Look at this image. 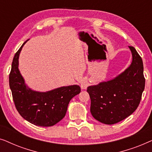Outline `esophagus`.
Instances as JSON below:
<instances>
[{
  "label": "esophagus",
  "instance_id": "obj_1",
  "mask_svg": "<svg viewBox=\"0 0 152 152\" xmlns=\"http://www.w3.org/2000/svg\"><path fill=\"white\" fill-rule=\"evenodd\" d=\"M88 82H87L86 80H83L81 81V83H80V86H81V88L83 89V90H84V89H86L87 87H88Z\"/></svg>",
  "mask_w": 152,
  "mask_h": 152
}]
</instances>
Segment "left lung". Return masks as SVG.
Returning <instances> with one entry per match:
<instances>
[{
  "label": "left lung",
  "instance_id": "left-lung-1",
  "mask_svg": "<svg viewBox=\"0 0 152 152\" xmlns=\"http://www.w3.org/2000/svg\"><path fill=\"white\" fill-rule=\"evenodd\" d=\"M130 66L111 80L87 88L93 117L106 124L118 123L134 113L145 89L142 58L132 46Z\"/></svg>",
  "mask_w": 152,
  "mask_h": 152
}]
</instances>
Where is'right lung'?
I'll return each mask as SVG.
<instances>
[{
  "label": "right lung",
  "mask_w": 152,
  "mask_h": 152,
  "mask_svg": "<svg viewBox=\"0 0 152 152\" xmlns=\"http://www.w3.org/2000/svg\"><path fill=\"white\" fill-rule=\"evenodd\" d=\"M28 40L14 55L10 87L16 109L25 120L37 126H51L64 118L70 101L81 92V88L78 85H70L40 92L29 88L18 69L20 51Z\"/></svg>",
  "instance_id": "obj_1"
}]
</instances>
